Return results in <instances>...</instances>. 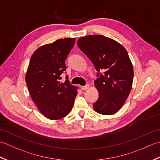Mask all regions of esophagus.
Masks as SVG:
<instances>
[{"label": "esophagus", "instance_id": "obj_1", "mask_svg": "<svg viewBox=\"0 0 160 160\" xmlns=\"http://www.w3.org/2000/svg\"><path fill=\"white\" fill-rule=\"evenodd\" d=\"M89 85H88V84H87V85H86V86H81L80 87V89H82V90H87V89H89Z\"/></svg>", "mask_w": 160, "mask_h": 160}]
</instances>
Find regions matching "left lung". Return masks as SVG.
Here are the masks:
<instances>
[{
    "mask_svg": "<svg viewBox=\"0 0 160 160\" xmlns=\"http://www.w3.org/2000/svg\"><path fill=\"white\" fill-rule=\"evenodd\" d=\"M78 46L97 71H104L94 82L99 93L94 110L106 115L117 113L129 96L133 80V67L127 51L120 43L102 35L81 37Z\"/></svg>",
    "mask_w": 160,
    "mask_h": 160,
    "instance_id": "left-lung-1",
    "label": "left lung"
}]
</instances>
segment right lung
<instances>
[{
  "label": "right lung",
  "instance_id": "right-lung-1",
  "mask_svg": "<svg viewBox=\"0 0 160 160\" xmlns=\"http://www.w3.org/2000/svg\"><path fill=\"white\" fill-rule=\"evenodd\" d=\"M76 38H64L42 45L31 57L25 81L32 99L44 116L49 120L62 119L70 113L78 87L71 85L60 75L66 69L65 60Z\"/></svg>",
  "mask_w": 160,
  "mask_h": 160
}]
</instances>
